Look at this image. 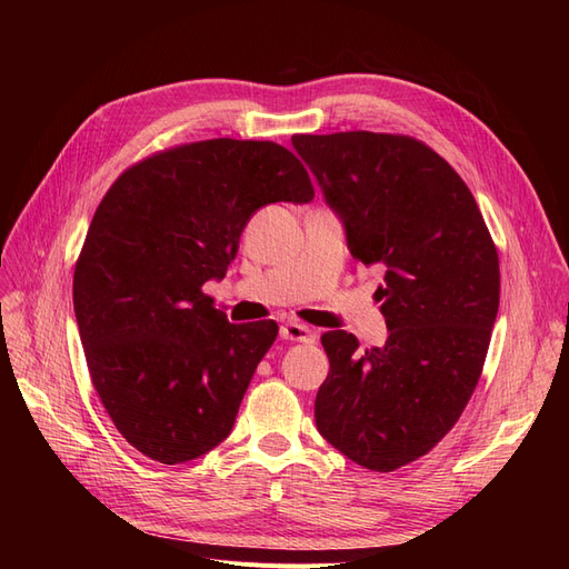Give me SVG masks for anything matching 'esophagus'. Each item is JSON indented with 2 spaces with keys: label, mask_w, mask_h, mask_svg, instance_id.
I'll return each instance as SVG.
<instances>
[{
  "label": "esophagus",
  "mask_w": 569,
  "mask_h": 569,
  "mask_svg": "<svg viewBox=\"0 0 569 569\" xmlns=\"http://www.w3.org/2000/svg\"><path fill=\"white\" fill-rule=\"evenodd\" d=\"M280 337L287 341H303V343H313L318 339V332L306 327L301 322H284L280 327Z\"/></svg>",
  "instance_id": "1"
}]
</instances>
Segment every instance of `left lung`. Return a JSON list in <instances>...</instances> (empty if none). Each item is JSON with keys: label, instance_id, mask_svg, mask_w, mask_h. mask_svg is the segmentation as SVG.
<instances>
[{"label": "left lung", "instance_id": "1", "mask_svg": "<svg viewBox=\"0 0 569 569\" xmlns=\"http://www.w3.org/2000/svg\"><path fill=\"white\" fill-rule=\"evenodd\" d=\"M291 147L351 256L385 268V347L363 351L343 330L320 339L330 372L316 396L318 432L349 460L391 472L432 451L470 401L498 313V253L468 184L412 137L295 134Z\"/></svg>", "mask_w": 569, "mask_h": 569}]
</instances>
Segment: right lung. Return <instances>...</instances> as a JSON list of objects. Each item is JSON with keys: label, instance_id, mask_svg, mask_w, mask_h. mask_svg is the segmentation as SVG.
Wrapping results in <instances>:
<instances>
[{"label": "right lung", "instance_id": "right-lung-1", "mask_svg": "<svg viewBox=\"0 0 569 569\" xmlns=\"http://www.w3.org/2000/svg\"><path fill=\"white\" fill-rule=\"evenodd\" d=\"M313 194L289 149L220 137L153 153L101 199L73 308L99 399L147 458L194 460L232 432L278 322L232 325L201 287L226 278L261 206Z\"/></svg>", "mask_w": 569, "mask_h": 569}]
</instances>
